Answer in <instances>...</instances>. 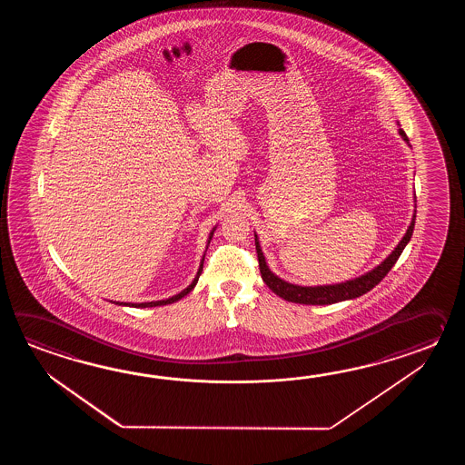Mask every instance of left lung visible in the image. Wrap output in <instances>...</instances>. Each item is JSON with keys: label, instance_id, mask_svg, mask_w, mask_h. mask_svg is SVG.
<instances>
[{"label": "left lung", "instance_id": "1", "mask_svg": "<svg viewBox=\"0 0 465 465\" xmlns=\"http://www.w3.org/2000/svg\"><path fill=\"white\" fill-rule=\"evenodd\" d=\"M397 126H399V136L404 139L407 146H411L404 129L401 128L399 123H397ZM414 224L415 209L412 219H411V224H409V228L405 231L404 237L399 241V244L394 247V251L381 264H377L374 269H371V271H367L364 274L354 277V279H349V281H344V282H336V284H324V286H299V284L287 282L284 279L276 276L267 266L266 257H264V252L261 249V242H259V237H257L256 231H254L261 276H262V281L266 282L267 287L274 294L286 299L289 302L307 304V306H326V304H334V302H341V301L356 299V297L369 292L372 287H376L387 276V272L392 269L399 256L402 254L404 247L409 244L412 232H414Z\"/></svg>", "mask_w": 465, "mask_h": 465}]
</instances>
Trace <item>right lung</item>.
<instances>
[{"label":"right lung","instance_id":"add662e5","mask_svg":"<svg viewBox=\"0 0 465 465\" xmlns=\"http://www.w3.org/2000/svg\"><path fill=\"white\" fill-rule=\"evenodd\" d=\"M218 226H214V228L211 229V232H209L208 242H206V249H208L209 242H211V239L214 236V231H216ZM204 256H206V251H204V254L201 257V262H199L198 272H196V276L193 279V282L189 284L186 289H183L179 294L176 296L168 297V299H161V301H151V302H116L114 301V304H118V306H128V307H156V306H166V304H173V302H176L179 299H183L184 296H188L189 292L194 289V286L198 284L199 276H201V272H203V262H204ZM113 302V301H111Z\"/></svg>","mask_w":465,"mask_h":465}]
</instances>
